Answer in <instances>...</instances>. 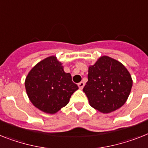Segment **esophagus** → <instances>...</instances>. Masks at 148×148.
I'll list each match as a JSON object with an SVG mask.
<instances>
[{
	"label": "esophagus",
	"instance_id": "obj_1",
	"mask_svg": "<svg viewBox=\"0 0 148 148\" xmlns=\"http://www.w3.org/2000/svg\"><path fill=\"white\" fill-rule=\"evenodd\" d=\"M84 85H85V83L83 82H79L78 84V86H79V88L80 89H82L83 87H84Z\"/></svg>",
	"mask_w": 148,
	"mask_h": 148
}]
</instances>
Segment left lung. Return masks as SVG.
Masks as SVG:
<instances>
[{"label": "left lung", "instance_id": "8db88e82", "mask_svg": "<svg viewBox=\"0 0 148 148\" xmlns=\"http://www.w3.org/2000/svg\"><path fill=\"white\" fill-rule=\"evenodd\" d=\"M132 87V79L126 68L119 61L103 56L89 66L83 91L91 107L108 113L125 103Z\"/></svg>", "mask_w": 148, "mask_h": 148}]
</instances>
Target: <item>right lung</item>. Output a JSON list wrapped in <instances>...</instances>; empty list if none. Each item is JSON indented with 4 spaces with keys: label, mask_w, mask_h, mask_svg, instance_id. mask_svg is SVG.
<instances>
[{
    "label": "right lung",
    "mask_w": 148,
    "mask_h": 148,
    "mask_svg": "<svg viewBox=\"0 0 148 148\" xmlns=\"http://www.w3.org/2000/svg\"><path fill=\"white\" fill-rule=\"evenodd\" d=\"M26 93L32 104L46 113L53 114L69 103L79 87L66 73L61 62L54 56L37 63L25 81Z\"/></svg>",
    "instance_id": "right-lung-1"
}]
</instances>
